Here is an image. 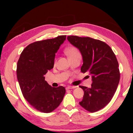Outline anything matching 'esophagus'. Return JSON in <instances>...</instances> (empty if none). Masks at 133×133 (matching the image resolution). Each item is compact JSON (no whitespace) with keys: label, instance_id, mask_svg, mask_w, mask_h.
<instances>
[{"label":"esophagus","instance_id":"esophagus-1","mask_svg":"<svg viewBox=\"0 0 133 133\" xmlns=\"http://www.w3.org/2000/svg\"><path fill=\"white\" fill-rule=\"evenodd\" d=\"M76 87H77V86H67V87H66V90H69V89H75V88H76Z\"/></svg>","mask_w":133,"mask_h":133}]
</instances>
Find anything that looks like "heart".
<instances>
[{"instance_id": "obj_1", "label": "heart", "mask_w": 133, "mask_h": 133, "mask_svg": "<svg viewBox=\"0 0 133 133\" xmlns=\"http://www.w3.org/2000/svg\"><path fill=\"white\" fill-rule=\"evenodd\" d=\"M65 52H66L67 55L69 56V58H70L72 56H74L75 55L79 54L78 50L76 49L75 47H70L67 48L66 51H65Z\"/></svg>"}]
</instances>
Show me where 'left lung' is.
Instances as JSON below:
<instances>
[{"label":"left lung","mask_w":133,"mask_h":133,"mask_svg":"<svg viewBox=\"0 0 133 133\" xmlns=\"http://www.w3.org/2000/svg\"><path fill=\"white\" fill-rule=\"evenodd\" d=\"M67 40L82 56L81 72L89 71L91 75L90 88L79 86L84 91L79 104L90 112L98 111L111 100L119 84L120 73L116 56L109 45L101 41L77 36H67Z\"/></svg>","instance_id":"left-lung-1"}]
</instances>
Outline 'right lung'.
Returning <instances> with one entry per match:
<instances>
[{"mask_svg":"<svg viewBox=\"0 0 133 133\" xmlns=\"http://www.w3.org/2000/svg\"><path fill=\"white\" fill-rule=\"evenodd\" d=\"M66 38L61 35L29 44L17 63V78L23 97L33 107L44 113L57 108L66 93L64 87H52L44 77L54 67L55 54Z\"/></svg>","mask_w":133,"mask_h":133,"instance_id":"right-lung-1","label":"right lung"}]
</instances>
